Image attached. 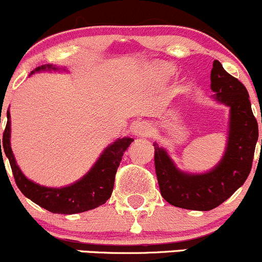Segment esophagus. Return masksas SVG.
Here are the masks:
<instances>
[{
    "label": "esophagus",
    "instance_id": "esophagus-1",
    "mask_svg": "<svg viewBox=\"0 0 262 262\" xmlns=\"http://www.w3.org/2000/svg\"><path fill=\"white\" fill-rule=\"evenodd\" d=\"M133 133L137 137H150L152 134V128L151 124H149L148 122H137L133 124Z\"/></svg>",
    "mask_w": 262,
    "mask_h": 262
}]
</instances>
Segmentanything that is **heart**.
Here are the masks:
<instances>
[{
    "label": "heart",
    "instance_id": "heart-1",
    "mask_svg": "<svg viewBox=\"0 0 262 262\" xmlns=\"http://www.w3.org/2000/svg\"><path fill=\"white\" fill-rule=\"evenodd\" d=\"M175 73V68L171 65L154 64L146 70V77L152 82H162L172 76Z\"/></svg>",
    "mask_w": 262,
    "mask_h": 262
}]
</instances>
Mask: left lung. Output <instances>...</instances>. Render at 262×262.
I'll use <instances>...</instances> for the list:
<instances>
[{
	"mask_svg": "<svg viewBox=\"0 0 262 262\" xmlns=\"http://www.w3.org/2000/svg\"><path fill=\"white\" fill-rule=\"evenodd\" d=\"M210 89L215 92V101L230 108L227 148L222 160L212 170L204 173L179 170L166 150L154 143L155 171L161 196L180 208H215L243 186L251 170L258 127L248 90L228 74L218 60L213 61Z\"/></svg>",
	"mask_w": 262,
	"mask_h": 262,
	"instance_id": "8db88e82",
	"label": "left lung"
}]
</instances>
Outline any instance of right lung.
Masks as SVG:
<instances>
[{"instance_id": "add662e5", "label": "right lung", "mask_w": 262, "mask_h": 262, "mask_svg": "<svg viewBox=\"0 0 262 262\" xmlns=\"http://www.w3.org/2000/svg\"><path fill=\"white\" fill-rule=\"evenodd\" d=\"M59 70V68L52 64L41 65L35 68L32 74L38 71ZM65 70V69H64ZM11 114L7 111V124L4 132V138L0 139V160L4 161L2 152L10 160L12 172L18 188L27 198L33 201L41 208L58 214H76L86 210L97 208L106 203L111 197L114 186V177L117 169L121 164L122 156L128 146L133 143V138L124 137L117 139L103 150L98 160L91 167V170L79 181L65 187H45L27 179L25 173L17 165L13 151L11 149ZM3 149H1V146Z\"/></svg>"}]
</instances>
